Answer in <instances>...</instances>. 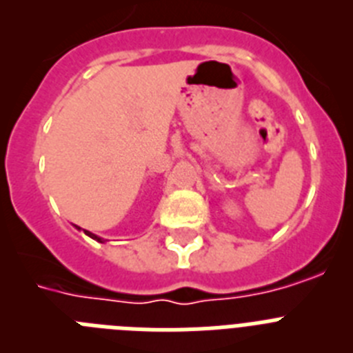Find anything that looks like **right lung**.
<instances>
[{
	"label": "right lung",
	"mask_w": 353,
	"mask_h": 353,
	"mask_svg": "<svg viewBox=\"0 0 353 353\" xmlns=\"http://www.w3.org/2000/svg\"><path fill=\"white\" fill-rule=\"evenodd\" d=\"M77 228V230H81V228L79 226H76ZM83 232L84 233H86V235H88L90 236V239H93V240H97V242H101V244H104V242H105V240L104 239H102V236H99V235H95V233H92V232H88V230H83Z\"/></svg>",
	"instance_id": "right-lung-1"
}]
</instances>
